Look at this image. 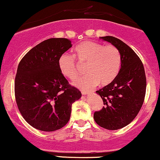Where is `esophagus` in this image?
Returning a JSON list of instances; mask_svg holds the SVG:
<instances>
[{"mask_svg": "<svg viewBox=\"0 0 160 160\" xmlns=\"http://www.w3.org/2000/svg\"><path fill=\"white\" fill-rule=\"evenodd\" d=\"M82 94V95H87V94H89V93L92 92V91H86V90H82L81 91Z\"/></svg>", "mask_w": 160, "mask_h": 160, "instance_id": "esophagus-1", "label": "esophagus"}]
</instances>
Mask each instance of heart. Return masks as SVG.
Listing matches in <instances>:
<instances>
[{
    "mask_svg": "<svg viewBox=\"0 0 160 160\" xmlns=\"http://www.w3.org/2000/svg\"><path fill=\"white\" fill-rule=\"evenodd\" d=\"M74 56L81 63L87 64V75L80 78L74 82L80 89H89L98 85L110 84L120 73L122 57L117 47L113 45L104 46L93 41H85L77 46ZM58 68L63 76L74 80L78 75L74 56L62 54L58 58Z\"/></svg>",
    "mask_w": 160,
    "mask_h": 160,
    "instance_id": "1",
    "label": "heart"
}]
</instances>
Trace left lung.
<instances>
[{"instance_id":"obj_1","label":"left lung","mask_w":160,"mask_h":160,"mask_svg":"<svg viewBox=\"0 0 160 160\" xmlns=\"http://www.w3.org/2000/svg\"><path fill=\"white\" fill-rule=\"evenodd\" d=\"M99 38L119 49L122 63L115 80L96 91L104 107L93 117L101 127L117 130L129 124L140 111L146 93V76L141 59L127 44L112 36Z\"/></svg>"}]
</instances>
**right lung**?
Returning <instances> with one entry per match:
<instances>
[{
    "label": "right lung",
    "instance_id": "add662e5",
    "mask_svg": "<svg viewBox=\"0 0 160 160\" xmlns=\"http://www.w3.org/2000/svg\"><path fill=\"white\" fill-rule=\"evenodd\" d=\"M72 47L67 38H49L22 58L15 78L16 104L29 125L53 132L70 120L71 105L82 96L58 68L59 57Z\"/></svg>",
    "mask_w": 160,
    "mask_h": 160
}]
</instances>
